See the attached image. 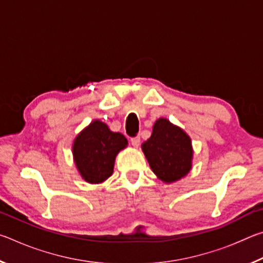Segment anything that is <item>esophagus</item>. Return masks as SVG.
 Masks as SVG:
<instances>
[{"mask_svg": "<svg viewBox=\"0 0 263 263\" xmlns=\"http://www.w3.org/2000/svg\"><path fill=\"white\" fill-rule=\"evenodd\" d=\"M131 144H132V146H135V147H138L140 144V137L137 136V137L131 138Z\"/></svg>", "mask_w": 263, "mask_h": 263, "instance_id": "obj_1", "label": "esophagus"}]
</instances>
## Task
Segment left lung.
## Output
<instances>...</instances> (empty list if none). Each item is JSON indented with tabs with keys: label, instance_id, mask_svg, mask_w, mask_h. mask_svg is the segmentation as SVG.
Wrapping results in <instances>:
<instances>
[{
	"label": "left lung",
	"instance_id": "left-lung-1",
	"mask_svg": "<svg viewBox=\"0 0 263 263\" xmlns=\"http://www.w3.org/2000/svg\"><path fill=\"white\" fill-rule=\"evenodd\" d=\"M141 148L154 174L166 183L179 181L190 172L194 154L190 137L166 118L154 123L152 136Z\"/></svg>",
	"mask_w": 263,
	"mask_h": 263
}]
</instances>
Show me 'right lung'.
<instances>
[{
    "mask_svg": "<svg viewBox=\"0 0 263 263\" xmlns=\"http://www.w3.org/2000/svg\"><path fill=\"white\" fill-rule=\"evenodd\" d=\"M127 146L122 133L110 131L105 123L91 122L79 133L73 144L74 161L88 183H102L112 175L116 155Z\"/></svg>",
    "mask_w": 263,
    "mask_h": 263,
    "instance_id": "obj_1",
    "label": "right lung"
}]
</instances>
